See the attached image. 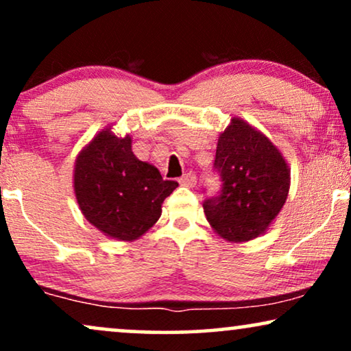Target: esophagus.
<instances>
[{
	"instance_id": "34e87169",
	"label": "esophagus",
	"mask_w": 351,
	"mask_h": 351,
	"mask_svg": "<svg viewBox=\"0 0 351 351\" xmlns=\"http://www.w3.org/2000/svg\"><path fill=\"white\" fill-rule=\"evenodd\" d=\"M180 184L186 186V188H194V186H196V176H194L193 173H186L184 176L180 178Z\"/></svg>"
}]
</instances>
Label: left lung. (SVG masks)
Listing matches in <instances>:
<instances>
[{
  "label": "left lung",
  "instance_id": "1",
  "mask_svg": "<svg viewBox=\"0 0 351 351\" xmlns=\"http://www.w3.org/2000/svg\"><path fill=\"white\" fill-rule=\"evenodd\" d=\"M221 193L204 202L215 233L230 243L251 241L280 214L290 191V168L264 132L233 117L215 152Z\"/></svg>",
  "mask_w": 351,
  "mask_h": 351
}]
</instances>
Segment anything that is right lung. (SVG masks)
<instances>
[{
  "label": "right lung",
  "instance_id": "1",
  "mask_svg": "<svg viewBox=\"0 0 351 351\" xmlns=\"http://www.w3.org/2000/svg\"><path fill=\"white\" fill-rule=\"evenodd\" d=\"M131 136L106 126L84 145L74 163L76 201L88 223L118 241H134L157 223L162 204L178 188L158 168L139 160Z\"/></svg>",
  "mask_w": 351,
  "mask_h": 351
}]
</instances>
